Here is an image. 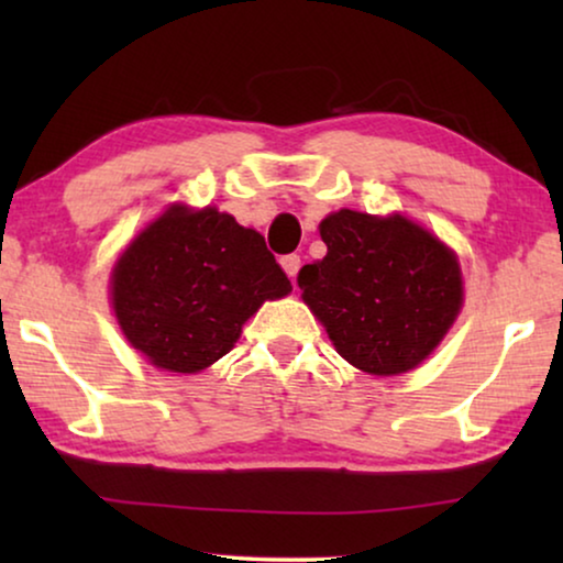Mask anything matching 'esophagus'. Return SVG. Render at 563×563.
<instances>
[{
	"label": "esophagus",
	"mask_w": 563,
	"mask_h": 563,
	"mask_svg": "<svg viewBox=\"0 0 563 563\" xmlns=\"http://www.w3.org/2000/svg\"><path fill=\"white\" fill-rule=\"evenodd\" d=\"M282 268L287 272V276L291 282H295V276L299 268H302V258L297 256V253H289V256H282Z\"/></svg>",
	"instance_id": "34e87169"
}]
</instances>
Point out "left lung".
<instances>
[{"label": "left lung", "mask_w": 563, "mask_h": 563, "mask_svg": "<svg viewBox=\"0 0 563 563\" xmlns=\"http://www.w3.org/2000/svg\"><path fill=\"white\" fill-rule=\"evenodd\" d=\"M328 256L302 266V299L361 372H410L461 310L456 256L415 222L341 210L320 222Z\"/></svg>", "instance_id": "left-lung-1"}]
</instances>
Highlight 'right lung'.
<instances>
[{
  "label": "right lung",
  "mask_w": 563,
  "mask_h": 563,
  "mask_svg": "<svg viewBox=\"0 0 563 563\" xmlns=\"http://www.w3.org/2000/svg\"><path fill=\"white\" fill-rule=\"evenodd\" d=\"M291 289L264 235L225 212L172 207L112 272L122 333L153 366L195 374L225 356L243 322Z\"/></svg>",
  "instance_id": "add662e5"
}]
</instances>
